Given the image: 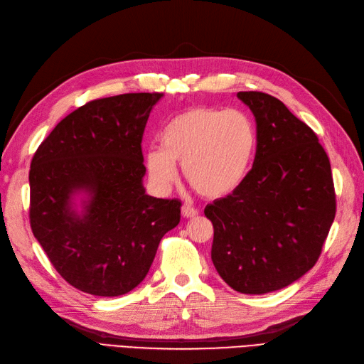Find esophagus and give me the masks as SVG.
<instances>
[{
  "label": "esophagus",
  "instance_id": "34e87169",
  "mask_svg": "<svg viewBox=\"0 0 364 364\" xmlns=\"http://www.w3.org/2000/svg\"><path fill=\"white\" fill-rule=\"evenodd\" d=\"M181 215L184 218H195V216H198V210L191 207V205H183L181 207Z\"/></svg>",
  "mask_w": 364,
  "mask_h": 364
}]
</instances>
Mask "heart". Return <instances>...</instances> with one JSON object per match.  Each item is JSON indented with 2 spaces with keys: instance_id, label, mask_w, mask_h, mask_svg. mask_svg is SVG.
Segmentation results:
<instances>
[{
  "instance_id": "b5f03b06",
  "label": "heart",
  "mask_w": 364,
  "mask_h": 364,
  "mask_svg": "<svg viewBox=\"0 0 364 364\" xmlns=\"http://www.w3.org/2000/svg\"><path fill=\"white\" fill-rule=\"evenodd\" d=\"M259 133L248 114L201 105L172 118L161 133V148L145 152L149 177L168 191L177 181V163L196 192L210 199L236 192L252 171Z\"/></svg>"
}]
</instances>
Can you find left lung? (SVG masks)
<instances>
[{
    "label": "left lung",
    "mask_w": 364,
    "mask_h": 364,
    "mask_svg": "<svg viewBox=\"0 0 364 364\" xmlns=\"http://www.w3.org/2000/svg\"><path fill=\"white\" fill-rule=\"evenodd\" d=\"M259 148L250 177L204 210L218 274L246 295L284 289L318 262L336 216L331 165L319 139L279 100L239 92Z\"/></svg>",
    "instance_id": "1"
}]
</instances>
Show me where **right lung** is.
Masks as SVG:
<instances>
[{
    "mask_svg": "<svg viewBox=\"0 0 364 364\" xmlns=\"http://www.w3.org/2000/svg\"><path fill=\"white\" fill-rule=\"evenodd\" d=\"M163 93L95 100L55 125L31 160L30 224L69 284L95 296L142 283L178 199L145 192L142 136Z\"/></svg>",
    "mask_w": 364,
    "mask_h": 364,
    "instance_id": "1",
    "label": "right lung"
}]
</instances>
